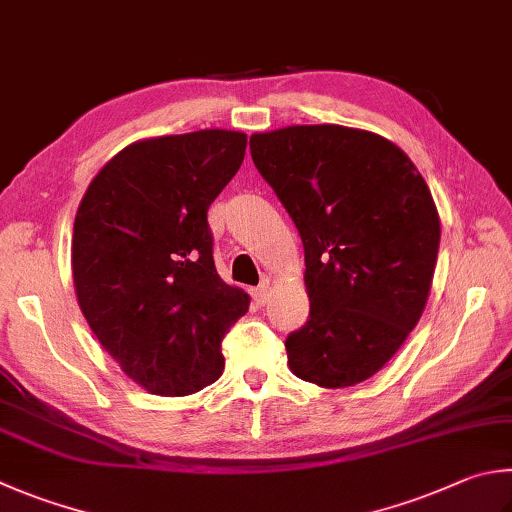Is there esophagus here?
<instances>
[{
	"instance_id": "esophagus-1",
	"label": "esophagus",
	"mask_w": 512,
	"mask_h": 512,
	"mask_svg": "<svg viewBox=\"0 0 512 512\" xmlns=\"http://www.w3.org/2000/svg\"><path fill=\"white\" fill-rule=\"evenodd\" d=\"M253 300L257 306H264L268 302V280L264 284H259L253 291Z\"/></svg>"
}]
</instances>
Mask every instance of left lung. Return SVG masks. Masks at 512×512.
Instances as JSON below:
<instances>
[{"mask_svg": "<svg viewBox=\"0 0 512 512\" xmlns=\"http://www.w3.org/2000/svg\"><path fill=\"white\" fill-rule=\"evenodd\" d=\"M253 163L304 244L311 313L286 338L288 367L327 389L385 367L421 320L441 221L401 147L342 125H291L250 136Z\"/></svg>", "mask_w": 512, "mask_h": 512, "instance_id": "left-lung-1", "label": "left lung"}]
</instances>
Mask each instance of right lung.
<instances>
[{
    "instance_id": "obj_1",
    "label": "right lung",
    "mask_w": 512,
    "mask_h": 512,
    "mask_svg": "<svg viewBox=\"0 0 512 512\" xmlns=\"http://www.w3.org/2000/svg\"><path fill=\"white\" fill-rule=\"evenodd\" d=\"M248 136L199 129L143 138L94 176L73 224L80 311L118 367L150 394L188 396L221 376V340L250 297L221 280L208 208Z\"/></svg>"
}]
</instances>
